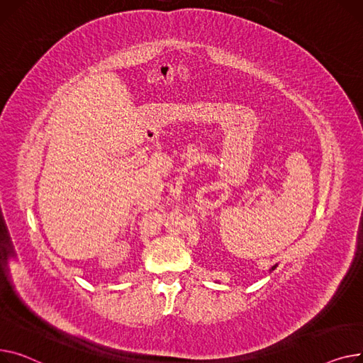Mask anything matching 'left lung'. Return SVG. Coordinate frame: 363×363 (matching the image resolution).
Here are the masks:
<instances>
[{
  "mask_svg": "<svg viewBox=\"0 0 363 363\" xmlns=\"http://www.w3.org/2000/svg\"><path fill=\"white\" fill-rule=\"evenodd\" d=\"M275 268H277V265H274V267H272V268H271V269H269V271H274V269H275Z\"/></svg>",
  "mask_w": 363,
  "mask_h": 363,
  "instance_id": "8db88e82",
  "label": "left lung"
}]
</instances>
